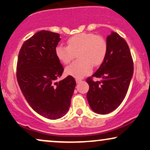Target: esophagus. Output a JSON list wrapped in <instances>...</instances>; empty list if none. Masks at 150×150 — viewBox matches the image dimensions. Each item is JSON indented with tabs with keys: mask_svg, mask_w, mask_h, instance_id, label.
<instances>
[{
	"mask_svg": "<svg viewBox=\"0 0 150 150\" xmlns=\"http://www.w3.org/2000/svg\"><path fill=\"white\" fill-rule=\"evenodd\" d=\"M81 81H82V80H81V79H76V82L77 83H79L81 82Z\"/></svg>",
	"mask_w": 150,
	"mask_h": 150,
	"instance_id": "obj_1",
	"label": "esophagus"
}]
</instances>
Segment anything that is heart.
<instances>
[{"label": "heart", "instance_id": "obj_1", "mask_svg": "<svg viewBox=\"0 0 150 150\" xmlns=\"http://www.w3.org/2000/svg\"><path fill=\"white\" fill-rule=\"evenodd\" d=\"M67 47L58 45L55 49L57 58L62 63L69 64L77 53L79 60L67 67L65 73L81 79L91 73L92 65L103 63L108 52V44L104 38L92 33H81L67 40Z\"/></svg>", "mask_w": 150, "mask_h": 150}]
</instances>
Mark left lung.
<instances>
[{"label": "left lung", "mask_w": 150, "mask_h": 150, "mask_svg": "<svg viewBox=\"0 0 150 150\" xmlns=\"http://www.w3.org/2000/svg\"><path fill=\"white\" fill-rule=\"evenodd\" d=\"M108 52L97 71L86 79L90 88L87 99L90 108L99 114L113 111L122 102L134 74V62L129 47L117 33L107 37ZM93 78H99L94 81Z\"/></svg>", "instance_id": "obj_1"}]
</instances>
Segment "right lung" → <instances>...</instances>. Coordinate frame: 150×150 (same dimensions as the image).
I'll return each mask as SVG.
<instances>
[{"label": "right lung", "mask_w": 150, "mask_h": 150, "mask_svg": "<svg viewBox=\"0 0 150 150\" xmlns=\"http://www.w3.org/2000/svg\"><path fill=\"white\" fill-rule=\"evenodd\" d=\"M60 35L41 30L24 42L16 64V79L27 102L44 117L56 120L69 110L76 86L71 76L56 82L64 71L55 49Z\"/></svg>", "instance_id": "1"}]
</instances>
